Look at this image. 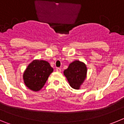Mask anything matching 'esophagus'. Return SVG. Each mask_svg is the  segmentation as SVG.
<instances>
[{
  "mask_svg": "<svg viewBox=\"0 0 124 124\" xmlns=\"http://www.w3.org/2000/svg\"><path fill=\"white\" fill-rule=\"evenodd\" d=\"M56 71L57 72H61V69L60 68H56Z\"/></svg>",
  "mask_w": 124,
  "mask_h": 124,
  "instance_id": "obj_1",
  "label": "esophagus"
}]
</instances>
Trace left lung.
I'll use <instances>...</instances> for the list:
<instances>
[{"label": "left lung", "instance_id": "obj_1", "mask_svg": "<svg viewBox=\"0 0 124 124\" xmlns=\"http://www.w3.org/2000/svg\"><path fill=\"white\" fill-rule=\"evenodd\" d=\"M87 68L81 61H76L70 63L68 68L64 71L70 86L75 89H79L86 78Z\"/></svg>", "mask_w": 124, "mask_h": 124}]
</instances>
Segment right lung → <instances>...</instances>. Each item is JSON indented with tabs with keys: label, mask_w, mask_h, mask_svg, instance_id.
Listing matches in <instances>:
<instances>
[{
	"label": "right lung",
	"mask_w": 124,
	"mask_h": 124,
	"mask_svg": "<svg viewBox=\"0 0 124 124\" xmlns=\"http://www.w3.org/2000/svg\"><path fill=\"white\" fill-rule=\"evenodd\" d=\"M53 71L50 63L44 60H35L30 63L23 75L24 83L33 91H40Z\"/></svg>",
	"instance_id": "right-lung-1"
}]
</instances>
